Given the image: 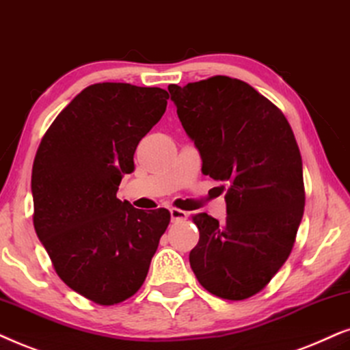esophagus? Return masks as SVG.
<instances>
[{"instance_id": "1", "label": "esophagus", "mask_w": 350, "mask_h": 350, "mask_svg": "<svg viewBox=\"0 0 350 350\" xmlns=\"http://www.w3.org/2000/svg\"><path fill=\"white\" fill-rule=\"evenodd\" d=\"M170 213H171V221L172 222L185 221V219H187V213L183 211V209H179V208H171Z\"/></svg>"}]
</instances>
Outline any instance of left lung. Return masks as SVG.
<instances>
[{
    "instance_id": "8db88e82",
    "label": "left lung",
    "mask_w": 350,
    "mask_h": 350,
    "mask_svg": "<svg viewBox=\"0 0 350 350\" xmlns=\"http://www.w3.org/2000/svg\"><path fill=\"white\" fill-rule=\"evenodd\" d=\"M167 91L203 174L227 185L226 222L206 213L192 217L200 240L190 267L213 295L248 299L285 264L304 214L295 134L280 109L237 78L217 75Z\"/></svg>"
}]
</instances>
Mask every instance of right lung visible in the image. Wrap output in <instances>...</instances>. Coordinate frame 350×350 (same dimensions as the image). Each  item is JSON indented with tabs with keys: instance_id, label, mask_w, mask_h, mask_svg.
<instances>
[{
	"instance_id": "obj_1",
	"label": "right lung",
	"mask_w": 350,
	"mask_h": 350,
	"mask_svg": "<svg viewBox=\"0 0 350 350\" xmlns=\"http://www.w3.org/2000/svg\"><path fill=\"white\" fill-rule=\"evenodd\" d=\"M161 88L96 83L41 139L31 170L33 226L65 285L96 304L136 295L171 214L116 198L141 139L165 113Z\"/></svg>"
}]
</instances>
